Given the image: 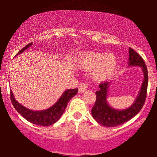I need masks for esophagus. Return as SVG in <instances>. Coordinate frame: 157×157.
I'll use <instances>...</instances> for the list:
<instances>
[{
    "instance_id": "obj_1",
    "label": "esophagus",
    "mask_w": 157,
    "mask_h": 157,
    "mask_svg": "<svg viewBox=\"0 0 157 157\" xmlns=\"http://www.w3.org/2000/svg\"><path fill=\"white\" fill-rule=\"evenodd\" d=\"M88 85L86 83H81L78 86V92L79 93H83V92L86 91Z\"/></svg>"
}]
</instances>
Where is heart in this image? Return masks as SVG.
<instances>
[{"label":"heart","mask_w":157,"mask_h":157,"mask_svg":"<svg viewBox=\"0 0 157 157\" xmlns=\"http://www.w3.org/2000/svg\"><path fill=\"white\" fill-rule=\"evenodd\" d=\"M75 64L81 70H91L94 80L102 82L115 74L118 68V59L113 53L83 51L76 55Z\"/></svg>","instance_id":"heart-1"}]
</instances>
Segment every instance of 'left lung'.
Masks as SVG:
<instances>
[{"label":"left lung","mask_w":157,"mask_h":157,"mask_svg":"<svg viewBox=\"0 0 157 157\" xmlns=\"http://www.w3.org/2000/svg\"><path fill=\"white\" fill-rule=\"evenodd\" d=\"M128 67L139 66L141 68L144 74L143 83L133 104L128 108L122 110L113 108L107 102V96L111 82L100 83L99 90L96 91V100L91 109V114L98 124L107 127L120 125L134 117L142 109L147 97L148 71L145 62L139 53L131 48H128Z\"/></svg>","instance_id":"left-lung-1"}]
</instances>
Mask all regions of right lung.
I'll return each mask as SVG.
<instances>
[{"instance_id":"right-lung-1","label":"right lung","mask_w":157,"mask_h":157,"mask_svg":"<svg viewBox=\"0 0 157 157\" xmlns=\"http://www.w3.org/2000/svg\"><path fill=\"white\" fill-rule=\"evenodd\" d=\"M32 44H33L32 43H30L26 45L24 48L18 51L16 56L22 53L25 50L31 47ZM77 92H78V89L66 90L55 104L46 110L41 111L31 110L19 104L13 96V94L11 90H10V100L16 110L27 121L32 124H37V125L48 126L52 125L59 121L65 111L68 103L75 95H76Z\"/></svg>"}]
</instances>
